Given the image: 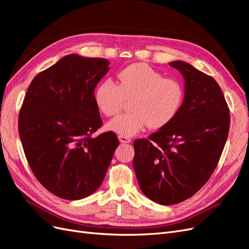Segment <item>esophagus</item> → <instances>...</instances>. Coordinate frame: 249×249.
<instances>
[{"label": "esophagus", "mask_w": 249, "mask_h": 249, "mask_svg": "<svg viewBox=\"0 0 249 249\" xmlns=\"http://www.w3.org/2000/svg\"><path fill=\"white\" fill-rule=\"evenodd\" d=\"M118 139H119V141L122 142V143H130L131 142V139L129 138V137H125V136H118Z\"/></svg>", "instance_id": "esophagus-1"}]
</instances>
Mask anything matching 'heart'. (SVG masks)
<instances>
[{
    "instance_id": "heart-1",
    "label": "heart",
    "mask_w": 249,
    "mask_h": 249,
    "mask_svg": "<svg viewBox=\"0 0 249 249\" xmlns=\"http://www.w3.org/2000/svg\"><path fill=\"white\" fill-rule=\"evenodd\" d=\"M184 87L173 78L145 63H134L120 70L116 84L103 80L96 86L93 100L97 109L106 116L115 115L123 109L124 100H131L132 113L110 120L107 127L120 136L130 137L146 125L158 130L176 118L184 100Z\"/></svg>"
}]
</instances>
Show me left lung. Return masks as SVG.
I'll return each mask as SVG.
<instances>
[{
  "label": "left lung",
  "mask_w": 249,
  "mask_h": 249,
  "mask_svg": "<svg viewBox=\"0 0 249 249\" xmlns=\"http://www.w3.org/2000/svg\"><path fill=\"white\" fill-rule=\"evenodd\" d=\"M169 65L185 79L183 104L169 124L134 141L133 159L143 194L164 206L188 199L208 182L230 130V109L218 83L187 62Z\"/></svg>",
  "instance_id": "obj_1"
}]
</instances>
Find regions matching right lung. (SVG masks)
Segmentation results:
<instances>
[{
	"mask_svg": "<svg viewBox=\"0 0 249 249\" xmlns=\"http://www.w3.org/2000/svg\"><path fill=\"white\" fill-rule=\"evenodd\" d=\"M104 58L71 54L32 80L18 116L22 148L35 178L60 198L78 200L99 189L119 145L103 125L93 100L109 71Z\"/></svg>",
	"mask_w": 249,
	"mask_h": 249,
	"instance_id": "right-lung-1",
	"label": "right lung"
}]
</instances>
